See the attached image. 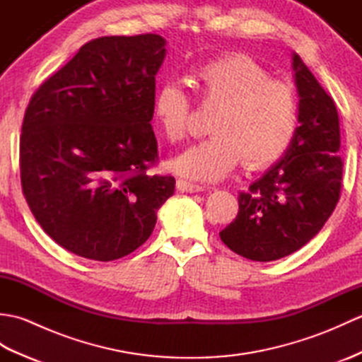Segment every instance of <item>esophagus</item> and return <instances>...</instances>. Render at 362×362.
Instances as JSON below:
<instances>
[{"instance_id": "34e87169", "label": "esophagus", "mask_w": 362, "mask_h": 362, "mask_svg": "<svg viewBox=\"0 0 362 362\" xmlns=\"http://www.w3.org/2000/svg\"><path fill=\"white\" fill-rule=\"evenodd\" d=\"M177 189L182 191V193H201V191H204V187L179 179L177 180Z\"/></svg>"}]
</instances>
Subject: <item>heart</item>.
Masks as SVG:
<instances>
[{
	"instance_id": "heart-1",
	"label": "heart",
	"mask_w": 362,
	"mask_h": 362,
	"mask_svg": "<svg viewBox=\"0 0 362 362\" xmlns=\"http://www.w3.org/2000/svg\"><path fill=\"white\" fill-rule=\"evenodd\" d=\"M191 83L204 104L218 105L210 121L211 136L177 156L169 166L197 182H216L244 163L261 169L288 151L298 126L294 90L271 79L266 68L243 54H228L201 65ZM153 121L168 141L179 143L188 132L191 103L175 82L157 88Z\"/></svg>"
}]
</instances>
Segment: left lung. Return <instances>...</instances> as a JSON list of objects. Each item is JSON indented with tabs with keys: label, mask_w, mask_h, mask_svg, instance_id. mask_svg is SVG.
<instances>
[{
	"label": "left lung",
	"mask_w": 362,
	"mask_h": 362,
	"mask_svg": "<svg viewBox=\"0 0 362 362\" xmlns=\"http://www.w3.org/2000/svg\"><path fill=\"white\" fill-rule=\"evenodd\" d=\"M298 127L280 161L240 193V211L219 233L230 250L252 261H274L302 249L339 201L342 158L339 117L298 54H292Z\"/></svg>",
	"instance_id": "1"
}]
</instances>
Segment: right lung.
Wrapping results in <instances>:
<instances>
[{
	"mask_svg": "<svg viewBox=\"0 0 362 362\" xmlns=\"http://www.w3.org/2000/svg\"><path fill=\"white\" fill-rule=\"evenodd\" d=\"M165 45L157 34L95 38L30 98L23 194L45 233L74 255L132 253L174 194V177L146 173L158 160L151 121Z\"/></svg>",
	"mask_w": 362,
	"mask_h": 362,
	"instance_id": "obj_1",
	"label": "right lung"
}]
</instances>
